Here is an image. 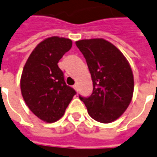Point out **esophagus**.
<instances>
[{"instance_id": "1", "label": "esophagus", "mask_w": 157, "mask_h": 157, "mask_svg": "<svg viewBox=\"0 0 157 157\" xmlns=\"http://www.w3.org/2000/svg\"><path fill=\"white\" fill-rule=\"evenodd\" d=\"M73 88H74V89H75V91H78V85H74V86H73Z\"/></svg>"}]
</instances>
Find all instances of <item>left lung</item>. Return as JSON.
I'll list each match as a JSON object with an SVG mask.
<instances>
[{
    "instance_id": "1",
    "label": "left lung",
    "mask_w": 157,
    "mask_h": 157,
    "mask_svg": "<svg viewBox=\"0 0 157 157\" xmlns=\"http://www.w3.org/2000/svg\"><path fill=\"white\" fill-rule=\"evenodd\" d=\"M76 46L86 59L93 83L89 98L79 96L94 120L109 124L123 115L131 102L134 77L119 49L104 39L81 40Z\"/></svg>"
}]
</instances>
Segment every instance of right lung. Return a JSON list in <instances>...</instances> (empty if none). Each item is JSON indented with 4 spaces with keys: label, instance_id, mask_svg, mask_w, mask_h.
<instances>
[{
    "label": "right lung",
    "instance_id": "1",
    "mask_svg": "<svg viewBox=\"0 0 157 157\" xmlns=\"http://www.w3.org/2000/svg\"><path fill=\"white\" fill-rule=\"evenodd\" d=\"M70 39L58 36L44 40L31 52L21 78V91L28 108L47 123L61 118L76 91L68 86L59 60L71 49Z\"/></svg>",
    "mask_w": 157,
    "mask_h": 157
}]
</instances>
